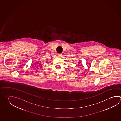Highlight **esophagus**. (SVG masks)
<instances>
[{
	"label": "esophagus",
	"mask_w": 121,
	"mask_h": 121,
	"mask_svg": "<svg viewBox=\"0 0 121 121\" xmlns=\"http://www.w3.org/2000/svg\"><path fill=\"white\" fill-rule=\"evenodd\" d=\"M58 56L59 57H61V56H62V54L61 53H59V54H58Z\"/></svg>",
	"instance_id": "1"
}]
</instances>
